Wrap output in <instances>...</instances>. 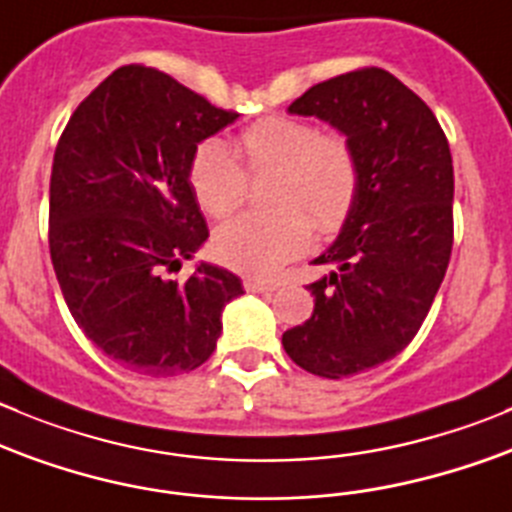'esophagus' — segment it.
Instances as JSON below:
<instances>
[{
	"mask_svg": "<svg viewBox=\"0 0 512 512\" xmlns=\"http://www.w3.org/2000/svg\"><path fill=\"white\" fill-rule=\"evenodd\" d=\"M243 289L251 291V294H269V291H276L274 281H261V279H243Z\"/></svg>",
	"mask_w": 512,
	"mask_h": 512,
	"instance_id": "34e87169",
	"label": "esophagus"
}]
</instances>
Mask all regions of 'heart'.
<instances>
[{
    "instance_id": "obj_1",
    "label": "heart",
    "mask_w": 512,
    "mask_h": 512,
    "mask_svg": "<svg viewBox=\"0 0 512 512\" xmlns=\"http://www.w3.org/2000/svg\"><path fill=\"white\" fill-rule=\"evenodd\" d=\"M244 165L223 140H206L191 160L193 196L216 218L231 216L248 193V173H276L279 211L243 213L218 228L213 253L231 269L271 276L309 243L311 226L329 233L347 221L359 193V158L344 133H321L299 118H264L236 138Z\"/></svg>"
}]
</instances>
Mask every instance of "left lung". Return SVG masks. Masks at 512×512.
Segmentation results:
<instances>
[{"instance_id":"8db88e82","label":"left lung","mask_w":512,"mask_h":512,"mask_svg":"<svg viewBox=\"0 0 512 512\" xmlns=\"http://www.w3.org/2000/svg\"><path fill=\"white\" fill-rule=\"evenodd\" d=\"M289 113L316 115L352 140L359 193L314 264V314L284 332L286 354L326 379L397 357L420 332L452 253V155L430 107L382 67L309 87Z\"/></svg>"}]
</instances>
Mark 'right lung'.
Wrapping results in <instances>:
<instances>
[{
    "label": "right lung",
    "instance_id": "1",
    "mask_svg": "<svg viewBox=\"0 0 512 512\" xmlns=\"http://www.w3.org/2000/svg\"><path fill=\"white\" fill-rule=\"evenodd\" d=\"M238 118L165 72L125 65L77 105L50 178V256L72 319L130 372L173 377L213 354L238 276L201 264L208 238L188 183L198 143Z\"/></svg>",
    "mask_w": 512,
    "mask_h": 512
}]
</instances>
